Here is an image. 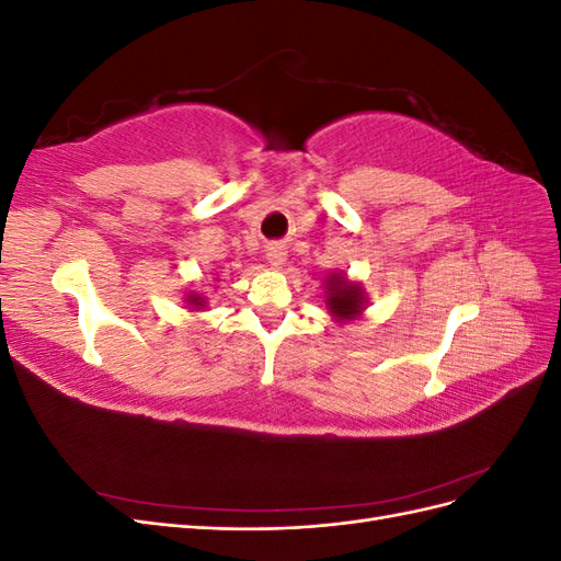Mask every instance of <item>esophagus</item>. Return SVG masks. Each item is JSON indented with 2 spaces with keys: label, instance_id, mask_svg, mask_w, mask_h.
I'll return each instance as SVG.
<instances>
[{
  "label": "esophagus",
  "instance_id": "obj_1",
  "mask_svg": "<svg viewBox=\"0 0 561 561\" xmlns=\"http://www.w3.org/2000/svg\"><path fill=\"white\" fill-rule=\"evenodd\" d=\"M266 260L271 262V266H283L287 260V250L280 243H268L266 245Z\"/></svg>",
  "mask_w": 561,
  "mask_h": 561
}]
</instances>
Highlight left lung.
<instances>
[{
  "mask_svg": "<svg viewBox=\"0 0 561 561\" xmlns=\"http://www.w3.org/2000/svg\"><path fill=\"white\" fill-rule=\"evenodd\" d=\"M325 304L328 311L339 320L348 322L355 320L365 311V290L346 278V274H330L325 278Z\"/></svg>",
  "mask_w": 561,
  "mask_h": 561,
  "instance_id": "left-lung-1",
  "label": "left lung"
}]
</instances>
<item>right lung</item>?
I'll return each mask as SVG.
<instances>
[{"mask_svg":"<svg viewBox=\"0 0 561 561\" xmlns=\"http://www.w3.org/2000/svg\"><path fill=\"white\" fill-rule=\"evenodd\" d=\"M186 304H190L192 311H198V309L206 307V299H203V297L196 295V293H190V297H186Z\"/></svg>","mask_w":561,"mask_h":561,"instance_id":"obj_1","label":"right lung"}]
</instances>
